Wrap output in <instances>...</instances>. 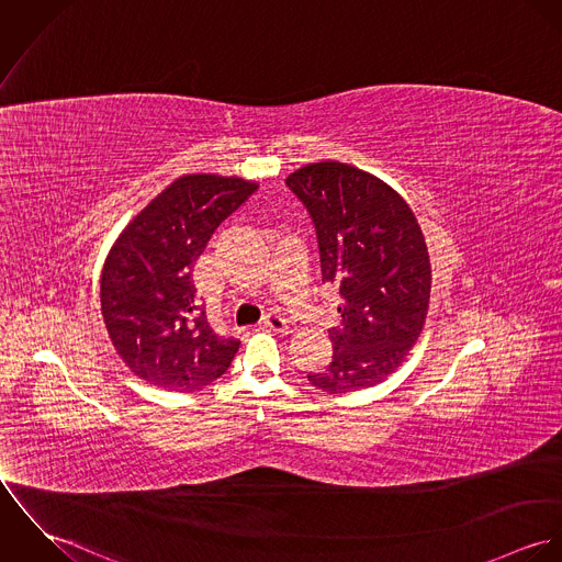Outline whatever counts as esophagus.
<instances>
[{
    "instance_id": "esophagus-1",
    "label": "esophagus",
    "mask_w": 562,
    "mask_h": 562,
    "mask_svg": "<svg viewBox=\"0 0 562 562\" xmlns=\"http://www.w3.org/2000/svg\"><path fill=\"white\" fill-rule=\"evenodd\" d=\"M261 324L268 326V328H272L274 333H283V335L290 333V324H288V321L281 318V316H277V314H268Z\"/></svg>"
}]
</instances>
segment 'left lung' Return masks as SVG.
Instances as JSON below:
<instances>
[{"instance_id":"1","label":"left lung","mask_w":562,"mask_h":562,"mask_svg":"<svg viewBox=\"0 0 562 562\" xmlns=\"http://www.w3.org/2000/svg\"><path fill=\"white\" fill-rule=\"evenodd\" d=\"M285 183L316 227L322 283L339 292L330 361L307 381L328 394L374 387L401 368L428 314L430 259L417 218L392 186L350 164H307Z\"/></svg>"}]
</instances>
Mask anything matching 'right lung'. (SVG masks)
<instances>
[{
  "label": "right lung",
  "instance_id": "obj_1",
  "mask_svg": "<svg viewBox=\"0 0 562 562\" xmlns=\"http://www.w3.org/2000/svg\"><path fill=\"white\" fill-rule=\"evenodd\" d=\"M255 181L183 175L123 229L101 270V314L125 366L149 385L201 390L223 376L240 341L218 335L196 299L194 261Z\"/></svg>",
  "mask_w": 562,
  "mask_h": 562
}]
</instances>
